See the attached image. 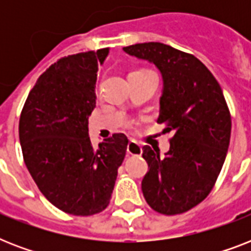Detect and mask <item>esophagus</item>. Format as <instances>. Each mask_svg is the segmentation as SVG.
I'll use <instances>...</instances> for the list:
<instances>
[{
  "label": "esophagus",
  "mask_w": 251,
  "mask_h": 251,
  "mask_svg": "<svg viewBox=\"0 0 251 251\" xmlns=\"http://www.w3.org/2000/svg\"><path fill=\"white\" fill-rule=\"evenodd\" d=\"M126 151H127L129 155H133V156H139V155H142L141 145H138L137 142L134 141H130L129 143H127V149H126Z\"/></svg>",
  "instance_id": "esophagus-1"
}]
</instances>
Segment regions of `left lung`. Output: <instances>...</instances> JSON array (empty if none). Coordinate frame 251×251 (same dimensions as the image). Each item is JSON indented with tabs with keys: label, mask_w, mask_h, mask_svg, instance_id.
<instances>
[{
	"label": "left lung",
	"mask_w": 251,
	"mask_h": 251,
	"mask_svg": "<svg viewBox=\"0 0 251 251\" xmlns=\"http://www.w3.org/2000/svg\"><path fill=\"white\" fill-rule=\"evenodd\" d=\"M124 52L160 72L157 122L173 133L164 156L150 146L142 149L149 164L142 191L157 212L182 214L210 194L226 161L232 120L222 87L197 57L163 43L130 45Z\"/></svg>",
	"instance_id": "8db88e82"
}]
</instances>
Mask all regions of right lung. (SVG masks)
Listing matches in <instances>:
<instances>
[{
    "instance_id": "obj_1",
    "label": "right lung",
    "mask_w": 251,
    "mask_h": 251,
    "mask_svg": "<svg viewBox=\"0 0 251 251\" xmlns=\"http://www.w3.org/2000/svg\"><path fill=\"white\" fill-rule=\"evenodd\" d=\"M108 52L78 53L49 66L29 91L19 120L29 175L53 206L76 216L109 204L129 143L125 134H113L96 149L88 135L99 64Z\"/></svg>"
}]
</instances>
